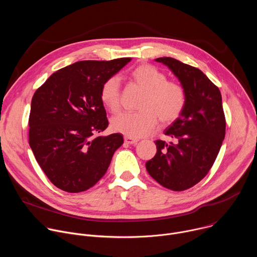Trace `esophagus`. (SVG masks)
Listing matches in <instances>:
<instances>
[{"mask_svg": "<svg viewBox=\"0 0 257 257\" xmlns=\"http://www.w3.org/2000/svg\"><path fill=\"white\" fill-rule=\"evenodd\" d=\"M124 141L126 144H136L138 142V139H135V138H131L129 136H125L124 137Z\"/></svg>", "mask_w": 257, "mask_h": 257, "instance_id": "1", "label": "esophagus"}]
</instances>
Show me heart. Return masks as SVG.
<instances>
[{"label":"heart","instance_id":"heart-1","mask_svg":"<svg viewBox=\"0 0 257 257\" xmlns=\"http://www.w3.org/2000/svg\"><path fill=\"white\" fill-rule=\"evenodd\" d=\"M129 78L145 91L138 113H122L111 121L114 131L131 138L149 134L160 122L167 124L182 114L186 104V91L180 83L169 81L164 72L151 64H141L130 73ZM100 100L109 112L120 108V80L113 76L106 79L100 88Z\"/></svg>","mask_w":257,"mask_h":257}]
</instances>
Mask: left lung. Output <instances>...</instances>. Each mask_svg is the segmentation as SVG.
I'll return each instance as SVG.
<instances>
[{"mask_svg": "<svg viewBox=\"0 0 257 257\" xmlns=\"http://www.w3.org/2000/svg\"><path fill=\"white\" fill-rule=\"evenodd\" d=\"M156 61L179 79L186 91V104L164 131L173 141L157 140V154L145 167L162 186L183 191L206 176L221 149L226 133L222 95L199 69L169 57Z\"/></svg>", "mask_w": 257, "mask_h": 257, "instance_id": "left-lung-1", "label": "left lung"}]
</instances>
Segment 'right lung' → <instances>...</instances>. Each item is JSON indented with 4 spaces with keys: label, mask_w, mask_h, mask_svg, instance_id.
<instances>
[{
    "label": "right lung",
    "mask_w": 257,
    "mask_h": 257,
    "mask_svg": "<svg viewBox=\"0 0 257 257\" xmlns=\"http://www.w3.org/2000/svg\"><path fill=\"white\" fill-rule=\"evenodd\" d=\"M130 61H79L55 72L34 92L29 145L44 173L61 190L77 193L92 187L123 144L119 133L96 134L108 125L101 85Z\"/></svg>",
    "instance_id": "obj_1"
}]
</instances>
